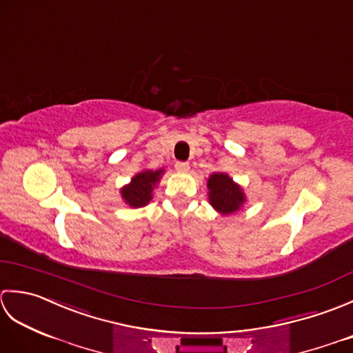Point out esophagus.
Returning <instances> with one entry per match:
<instances>
[{"instance_id": "1", "label": "esophagus", "mask_w": 353, "mask_h": 353, "mask_svg": "<svg viewBox=\"0 0 353 353\" xmlns=\"http://www.w3.org/2000/svg\"><path fill=\"white\" fill-rule=\"evenodd\" d=\"M176 170L179 171V172H186V171H190V163L188 162H176Z\"/></svg>"}]
</instances>
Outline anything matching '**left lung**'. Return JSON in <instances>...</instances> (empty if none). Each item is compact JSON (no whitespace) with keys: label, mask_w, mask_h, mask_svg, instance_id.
Instances as JSON below:
<instances>
[{"label":"left lung","mask_w":353,"mask_h":353,"mask_svg":"<svg viewBox=\"0 0 353 353\" xmlns=\"http://www.w3.org/2000/svg\"><path fill=\"white\" fill-rule=\"evenodd\" d=\"M209 203L223 215L236 212L245 201L243 188L226 172H214L208 179Z\"/></svg>","instance_id":"8db88e82"}]
</instances>
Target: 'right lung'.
Segmentation results:
<instances>
[{
  "mask_svg": "<svg viewBox=\"0 0 353 353\" xmlns=\"http://www.w3.org/2000/svg\"><path fill=\"white\" fill-rule=\"evenodd\" d=\"M163 170H145L132 177L129 185L121 188V197L130 208H142L153 199V188L161 181Z\"/></svg>",
  "mask_w": 353,
  "mask_h": 353,
  "instance_id": "1",
  "label": "right lung"
}]
</instances>
